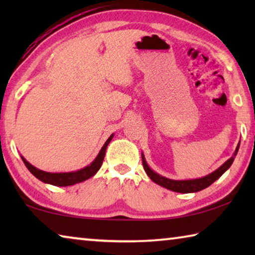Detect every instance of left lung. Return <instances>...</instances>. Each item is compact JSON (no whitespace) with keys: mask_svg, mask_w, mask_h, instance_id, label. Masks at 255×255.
<instances>
[{"mask_svg":"<svg viewBox=\"0 0 255 255\" xmlns=\"http://www.w3.org/2000/svg\"><path fill=\"white\" fill-rule=\"evenodd\" d=\"M239 147H240V144L237 145L234 155H236L237 152H239ZM141 158H143L144 170L150 178V180L154 181L155 183L159 184L161 187L172 190V191H174V192H181V193L197 192V191H200V190H204L206 188H208L211 183H214L216 180L221 178V176L224 174V172H225L228 169V167L232 165L233 161H234V156H232L230 159H227V161L224 163L218 170L214 171L213 173H210L207 176H204V178H201V179L175 181V180L166 179V178H164V176H161V175H158L157 173H155L154 171H152L148 167L147 163H146L143 155H141Z\"/></svg>","mask_w":255,"mask_h":255,"instance_id":"left-lung-1","label":"left lung"}]
</instances>
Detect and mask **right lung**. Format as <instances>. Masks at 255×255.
I'll list each match as a JSON object with an SVG mask.
<instances>
[{"label": "right lung", "mask_w": 255, "mask_h": 255, "mask_svg": "<svg viewBox=\"0 0 255 255\" xmlns=\"http://www.w3.org/2000/svg\"><path fill=\"white\" fill-rule=\"evenodd\" d=\"M112 137H114V135H111L109 138H108V140L106 141L105 145H103V147L101 148L100 153H99L97 158L94 159V161L90 164V165L84 167V169L76 171V172H68V173H49V172L38 170L37 167L32 166L29 162L25 161L22 156H21V158H22V161L24 163V165L27 166V169L31 172V173L36 176L37 179L42 181V182L49 183L53 185H57V187H66V185L80 183V182H82V181L88 180L89 178H91V176H93L97 173L99 169H100L102 165L103 158H105V155H106L107 146L109 145V143L112 139Z\"/></svg>", "instance_id": "obj_1"}]
</instances>
